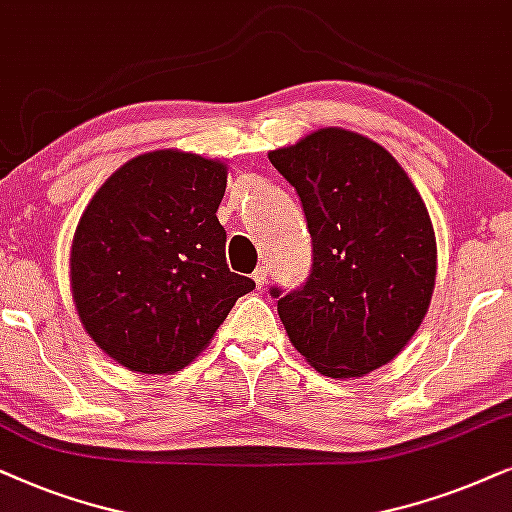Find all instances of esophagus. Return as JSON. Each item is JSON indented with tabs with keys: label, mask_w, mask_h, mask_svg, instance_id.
Returning <instances> with one entry per match:
<instances>
[{
	"label": "esophagus",
	"mask_w": 512,
	"mask_h": 512,
	"mask_svg": "<svg viewBox=\"0 0 512 512\" xmlns=\"http://www.w3.org/2000/svg\"><path fill=\"white\" fill-rule=\"evenodd\" d=\"M252 281H255L257 288H264V285H267V281H269V269L267 267L255 269V274H252Z\"/></svg>",
	"instance_id": "34e87169"
}]
</instances>
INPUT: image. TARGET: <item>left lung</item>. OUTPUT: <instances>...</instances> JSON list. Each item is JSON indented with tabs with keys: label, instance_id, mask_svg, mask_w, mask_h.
Returning a JSON list of instances; mask_svg holds the SVG:
<instances>
[{
	"label": "left lung",
	"instance_id": "8db88e82",
	"mask_svg": "<svg viewBox=\"0 0 512 512\" xmlns=\"http://www.w3.org/2000/svg\"><path fill=\"white\" fill-rule=\"evenodd\" d=\"M269 161L295 187L311 234V274L274 285L295 349L327 377H360L410 342L431 304L435 231L417 187L384 147L320 128Z\"/></svg>",
	"mask_w": 512,
	"mask_h": 512
}]
</instances>
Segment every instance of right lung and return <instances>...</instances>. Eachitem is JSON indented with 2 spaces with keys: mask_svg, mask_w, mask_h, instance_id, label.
Segmentation results:
<instances>
[{
  "mask_svg": "<svg viewBox=\"0 0 512 512\" xmlns=\"http://www.w3.org/2000/svg\"><path fill=\"white\" fill-rule=\"evenodd\" d=\"M227 168L185 152L135 156L88 203L72 241V295L93 342L128 370H182L238 297L217 220Z\"/></svg>",
  "mask_w": 512,
  "mask_h": 512,
  "instance_id": "right-lung-1",
  "label": "right lung"
}]
</instances>
